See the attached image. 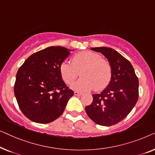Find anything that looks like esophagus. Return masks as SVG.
I'll use <instances>...</instances> for the list:
<instances>
[{
    "instance_id": "34e87169",
    "label": "esophagus",
    "mask_w": 155,
    "mask_h": 155,
    "mask_svg": "<svg viewBox=\"0 0 155 155\" xmlns=\"http://www.w3.org/2000/svg\"><path fill=\"white\" fill-rule=\"evenodd\" d=\"M74 95H75V96H80V95H82V93L78 92H74Z\"/></svg>"
}]
</instances>
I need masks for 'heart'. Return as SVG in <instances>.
Masks as SVG:
<instances>
[{
	"instance_id": "heart-1",
	"label": "heart",
	"mask_w": 155,
	"mask_h": 155,
	"mask_svg": "<svg viewBox=\"0 0 155 155\" xmlns=\"http://www.w3.org/2000/svg\"><path fill=\"white\" fill-rule=\"evenodd\" d=\"M80 72L81 78L71 87L78 92H85L95 88L100 91L104 89L111 78V68L105 59L96 53L84 51L76 54L72 63L64 61L60 66V73L67 84L73 83Z\"/></svg>"
}]
</instances>
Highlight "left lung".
<instances>
[{
  "mask_svg": "<svg viewBox=\"0 0 155 155\" xmlns=\"http://www.w3.org/2000/svg\"><path fill=\"white\" fill-rule=\"evenodd\" d=\"M108 59L111 78L100 94H92L93 101L85 107L86 113L97 124L110 126L124 120L138 99V78L133 65L116 50L109 47L91 48Z\"/></svg>",
  "mask_w": 155,
  "mask_h": 155,
  "instance_id": "8db88e82",
  "label": "left lung"
}]
</instances>
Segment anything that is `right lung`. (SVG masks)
I'll return each instance as SVG.
<instances>
[{"mask_svg": "<svg viewBox=\"0 0 155 155\" xmlns=\"http://www.w3.org/2000/svg\"><path fill=\"white\" fill-rule=\"evenodd\" d=\"M71 51L63 46L47 47L31 55L19 68L15 96L29 120L48 124L64 111L74 92L63 82L60 66Z\"/></svg>", "mask_w": 155, "mask_h": 155, "instance_id": "add662e5", "label": "right lung"}]
</instances>
